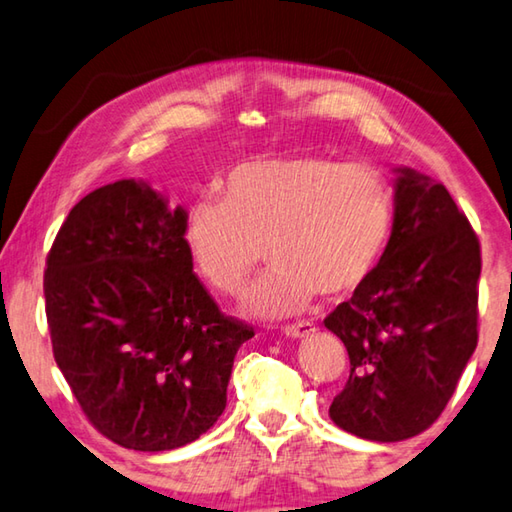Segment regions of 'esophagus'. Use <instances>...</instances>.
Returning a JSON list of instances; mask_svg holds the SVG:
<instances>
[{"label":"esophagus","mask_w":512,"mask_h":512,"mask_svg":"<svg viewBox=\"0 0 512 512\" xmlns=\"http://www.w3.org/2000/svg\"><path fill=\"white\" fill-rule=\"evenodd\" d=\"M314 332H316L314 323H296V325L284 327V334L291 336V339H305V336H311Z\"/></svg>","instance_id":"34e87169"}]
</instances>
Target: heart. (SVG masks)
<instances>
[{
	"mask_svg": "<svg viewBox=\"0 0 512 512\" xmlns=\"http://www.w3.org/2000/svg\"><path fill=\"white\" fill-rule=\"evenodd\" d=\"M187 214L185 239L198 271L225 296H239L262 262L273 271L248 293L244 311L287 318L316 293L357 291L377 266L393 228V189L379 169L298 153L241 162Z\"/></svg>",
	"mask_w": 512,
	"mask_h": 512,
	"instance_id": "obj_1",
	"label": "heart"
}]
</instances>
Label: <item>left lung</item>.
<instances>
[{"instance_id":"obj_1","label":"left lung","mask_w":512,"mask_h":512,"mask_svg":"<svg viewBox=\"0 0 512 512\" xmlns=\"http://www.w3.org/2000/svg\"><path fill=\"white\" fill-rule=\"evenodd\" d=\"M391 239L368 280L325 318L350 379L329 418L397 443L431 427L476 348L481 248L445 185L395 167Z\"/></svg>"}]
</instances>
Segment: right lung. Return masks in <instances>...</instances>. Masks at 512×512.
Masks as SVG:
<instances>
[{"instance_id":"right-lung-1","label":"right lung","mask_w":512,"mask_h":512,"mask_svg":"<svg viewBox=\"0 0 512 512\" xmlns=\"http://www.w3.org/2000/svg\"><path fill=\"white\" fill-rule=\"evenodd\" d=\"M185 228L183 207L144 180H117L72 207L47 257L58 368L94 429L135 452L201 438L255 336L194 275Z\"/></svg>"}]
</instances>
